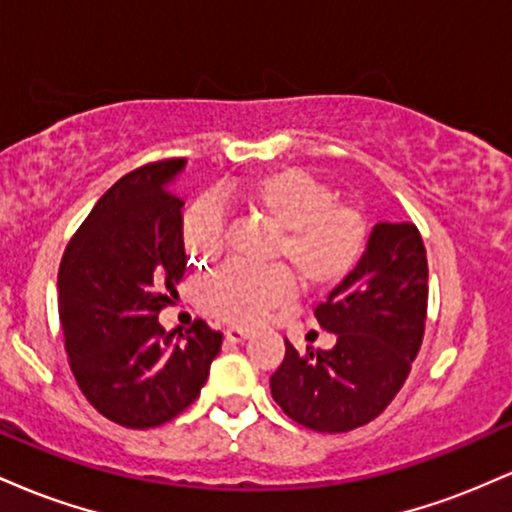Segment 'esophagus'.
Segmentation results:
<instances>
[{
	"label": "esophagus",
	"mask_w": 512,
	"mask_h": 512,
	"mask_svg": "<svg viewBox=\"0 0 512 512\" xmlns=\"http://www.w3.org/2000/svg\"><path fill=\"white\" fill-rule=\"evenodd\" d=\"M250 337V330H245V327H228L226 330V342L231 344H238V342H245V339Z\"/></svg>",
	"instance_id": "34e87169"
}]
</instances>
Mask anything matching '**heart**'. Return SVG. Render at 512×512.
I'll list each match as a JSON object with an SVG mask.
<instances>
[{
  "instance_id": "1",
  "label": "heart",
  "mask_w": 512,
  "mask_h": 512,
  "mask_svg": "<svg viewBox=\"0 0 512 512\" xmlns=\"http://www.w3.org/2000/svg\"><path fill=\"white\" fill-rule=\"evenodd\" d=\"M332 197V187L303 168L272 170L240 187V199L276 226L269 255L284 257L315 289L342 284L368 248L366 214ZM182 245L197 264L219 257L223 219L211 199H199L185 211ZM293 291L296 276L286 264L231 262L202 281L199 305L231 325H257L289 301Z\"/></svg>"
}]
</instances>
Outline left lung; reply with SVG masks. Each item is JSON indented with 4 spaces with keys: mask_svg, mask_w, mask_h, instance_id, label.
I'll use <instances>...</instances> for the list:
<instances>
[{
    "mask_svg": "<svg viewBox=\"0 0 512 512\" xmlns=\"http://www.w3.org/2000/svg\"><path fill=\"white\" fill-rule=\"evenodd\" d=\"M428 262L414 223H375L356 272L315 308L332 349L286 356L269 380L274 402L296 424L344 433L383 414L421 349Z\"/></svg>",
    "mask_w": 512,
    "mask_h": 512,
    "instance_id": "8db88e82",
    "label": "left lung"
}]
</instances>
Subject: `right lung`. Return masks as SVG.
I'll return each mask as SVG.
<instances>
[{"mask_svg": "<svg viewBox=\"0 0 512 512\" xmlns=\"http://www.w3.org/2000/svg\"><path fill=\"white\" fill-rule=\"evenodd\" d=\"M182 158L146 163L120 178L62 255L57 289L69 366L105 419L156 428L199 397L221 332L195 320L175 342L158 313L185 274Z\"/></svg>", "mask_w": 512, "mask_h": 512, "instance_id": "1", "label": "right lung"}]
</instances>
